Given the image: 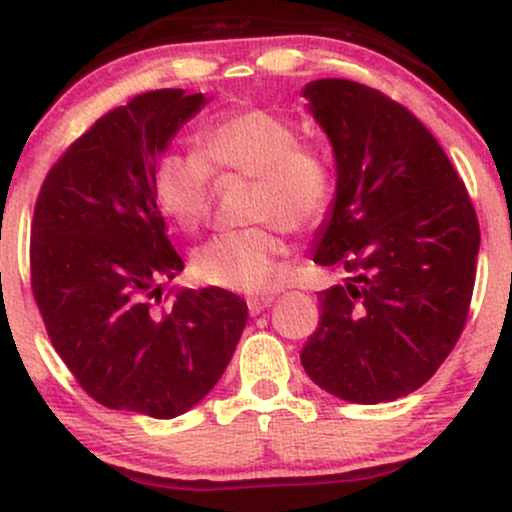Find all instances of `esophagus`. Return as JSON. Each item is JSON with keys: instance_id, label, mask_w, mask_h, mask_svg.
<instances>
[{"instance_id": "1", "label": "esophagus", "mask_w": 512, "mask_h": 512, "mask_svg": "<svg viewBox=\"0 0 512 512\" xmlns=\"http://www.w3.org/2000/svg\"><path fill=\"white\" fill-rule=\"evenodd\" d=\"M274 303L272 296H260V298H250L248 301V308H250V315H260L264 308H269V305Z\"/></svg>"}]
</instances>
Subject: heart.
I'll return each mask as SVG.
<instances>
[{"instance_id": "heart-1", "label": "heart", "mask_w": 512, "mask_h": 512, "mask_svg": "<svg viewBox=\"0 0 512 512\" xmlns=\"http://www.w3.org/2000/svg\"><path fill=\"white\" fill-rule=\"evenodd\" d=\"M296 122L269 108L221 115L199 132L195 151H166L154 161L158 209L182 231H197L211 214V171L255 178L250 216L308 228L325 216L334 195L330 158L298 142ZM284 238L274 226L223 233L197 250V279L240 293H267L281 281Z\"/></svg>"}]
</instances>
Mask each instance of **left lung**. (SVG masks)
Here are the masks:
<instances>
[{
    "instance_id": "obj_1",
    "label": "left lung",
    "mask_w": 512,
    "mask_h": 512,
    "mask_svg": "<svg viewBox=\"0 0 512 512\" xmlns=\"http://www.w3.org/2000/svg\"><path fill=\"white\" fill-rule=\"evenodd\" d=\"M303 98L337 166L313 260L349 276L317 293L320 322L301 363L344 402H392L431 380L460 339L477 214L436 137L404 105L349 79L310 81Z\"/></svg>"
}]
</instances>
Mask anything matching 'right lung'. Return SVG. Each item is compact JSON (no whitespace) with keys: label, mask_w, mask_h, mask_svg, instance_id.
Instances as JSON below:
<instances>
[{"label":"right lung","mask_w":512,"mask_h":512,"mask_svg":"<svg viewBox=\"0 0 512 512\" xmlns=\"http://www.w3.org/2000/svg\"><path fill=\"white\" fill-rule=\"evenodd\" d=\"M161 88L103 115L50 168L35 202L31 284L55 351L108 409L185 414L214 390L248 322L219 286L170 291L182 272L151 185L154 161L207 105Z\"/></svg>","instance_id":"obj_1"}]
</instances>
